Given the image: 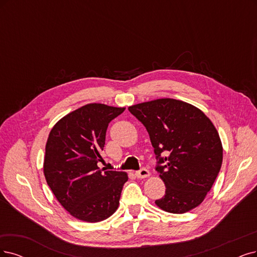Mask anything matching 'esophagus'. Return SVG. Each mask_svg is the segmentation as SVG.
I'll use <instances>...</instances> for the list:
<instances>
[{"label":"esophagus","mask_w":257,"mask_h":257,"mask_svg":"<svg viewBox=\"0 0 257 257\" xmlns=\"http://www.w3.org/2000/svg\"><path fill=\"white\" fill-rule=\"evenodd\" d=\"M136 176L139 178V179H143V178H147L149 176V172L146 169V168H141L140 170H138V172H136Z\"/></svg>","instance_id":"obj_1"}]
</instances>
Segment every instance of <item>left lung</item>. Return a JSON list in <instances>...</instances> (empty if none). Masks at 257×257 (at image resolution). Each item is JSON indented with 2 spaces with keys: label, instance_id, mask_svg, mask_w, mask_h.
I'll return each mask as SVG.
<instances>
[{
  "label": "left lung",
  "instance_id": "8db88e82",
  "mask_svg": "<svg viewBox=\"0 0 257 257\" xmlns=\"http://www.w3.org/2000/svg\"><path fill=\"white\" fill-rule=\"evenodd\" d=\"M145 126L163 180L162 210L183 214L200 204L222 164V145L212 121L187 102L161 98L128 109Z\"/></svg>",
  "mask_w": 257,
  "mask_h": 257
}]
</instances>
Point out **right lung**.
Here are the masks:
<instances>
[{
    "mask_svg": "<svg viewBox=\"0 0 257 257\" xmlns=\"http://www.w3.org/2000/svg\"><path fill=\"white\" fill-rule=\"evenodd\" d=\"M125 111L89 103L62 117L50 132L43 172L57 200L87 222L107 219L117 210L128 176L99 169L109 122Z\"/></svg>",
    "mask_w": 257,
    "mask_h": 257,
    "instance_id": "obj_1",
    "label": "right lung"
}]
</instances>
